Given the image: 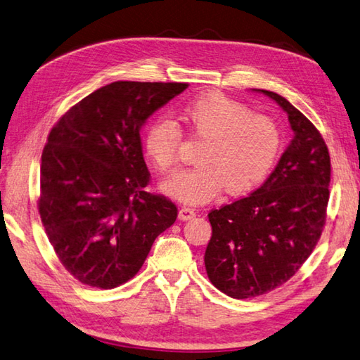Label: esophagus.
I'll return each instance as SVG.
<instances>
[{
    "mask_svg": "<svg viewBox=\"0 0 360 360\" xmlns=\"http://www.w3.org/2000/svg\"><path fill=\"white\" fill-rule=\"evenodd\" d=\"M196 217V210L192 207H181L179 210V218L182 221H187V220H192V218Z\"/></svg>",
    "mask_w": 360,
    "mask_h": 360,
    "instance_id": "esophagus-1",
    "label": "esophagus"
}]
</instances>
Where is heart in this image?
<instances>
[{
    "label": "heart",
    "instance_id": "1",
    "mask_svg": "<svg viewBox=\"0 0 360 360\" xmlns=\"http://www.w3.org/2000/svg\"><path fill=\"white\" fill-rule=\"evenodd\" d=\"M181 118L193 136L204 140L198 167L164 181L167 195L187 204H202L226 187L243 193L262 181L276 160L281 136L273 118L252 114L242 103L220 94H207L181 109ZM145 153L162 172L179 162L181 131L172 118L159 117L148 126Z\"/></svg>",
    "mask_w": 360,
    "mask_h": 360
}]
</instances>
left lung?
<instances>
[{
	"instance_id": "obj_1",
	"label": "left lung",
	"mask_w": 360,
	"mask_h": 360,
	"mask_svg": "<svg viewBox=\"0 0 360 360\" xmlns=\"http://www.w3.org/2000/svg\"><path fill=\"white\" fill-rule=\"evenodd\" d=\"M256 91L287 112L295 136L262 186L209 212L207 276L237 300L269 293L301 269L320 240L329 201L330 158L321 134L285 98Z\"/></svg>"
}]
</instances>
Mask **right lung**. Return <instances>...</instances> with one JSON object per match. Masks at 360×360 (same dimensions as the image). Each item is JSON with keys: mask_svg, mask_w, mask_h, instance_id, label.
<instances>
[{"mask_svg": "<svg viewBox=\"0 0 360 360\" xmlns=\"http://www.w3.org/2000/svg\"><path fill=\"white\" fill-rule=\"evenodd\" d=\"M188 87L184 82L108 84L53 126L41 153L39 214L60 264L79 283L115 288L142 269L178 207L148 193L140 128Z\"/></svg>", "mask_w": 360, "mask_h": 360, "instance_id": "add662e5", "label": "right lung"}]
</instances>
